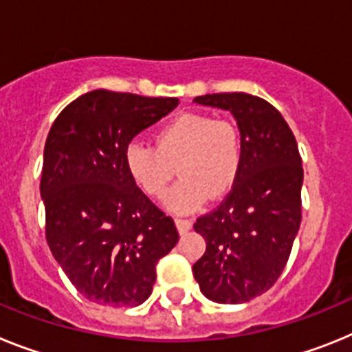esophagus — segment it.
<instances>
[{
    "label": "esophagus",
    "instance_id": "1",
    "mask_svg": "<svg viewBox=\"0 0 352 352\" xmlns=\"http://www.w3.org/2000/svg\"><path fill=\"white\" fill-rule=\"evenodd\" d=\"M175 225H177V230L180 232V234H186V232L191 228V219H182V218H175Z\"/></svg>",
    "mask_w": 352,
    "mask_h": 352
}]
</instances>
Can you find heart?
I'll list each match as a JSON object with an SVG mask.
<instances>
[{
    "label": "heart",
    "mask_w": 352,
    "mask_h": 352,
    "mask_svg": "<svg viewBox=\"0 0 352 352\" xmlns=\"http://www.w3.org/2000/svg\"><path fill=\"white\" fill-rule=\"evenodd\" d=\"M243 159L239 127L201 113H182L166 122L155 131L154 146L131 142L124 152L131 179L152 198L163 197L177 168L180 180L164 200L175 212H191L207 198L225 197L239 179Z\"/></svg>",
    "instance_id": "b5f03b06"
}]
</instances>
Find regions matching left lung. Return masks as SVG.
Here are the masks:
<instances>
[{"instance_id": "8db88e82", "label": "left lung", "mask_w": 352, "mask_h": 352, "mask_svg": "<svg viewBox=\"0 0 352 352\" xmlns=\"http://www.w3.org/2000/svg\"><path fill=\"white\" fill-rule=\"evenodd\" d=\"M195 102L230 111L244 145L232 191L195 223L207 244L195 280L210 301L246 303L271 289L289 261L301 225V155L282 113L261 97L207 94Z\"/></svg>"}]
</instances>
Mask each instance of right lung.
I'll return each instance as SVG.
<instances>
[{"instance_id": "add662e5", "label": "right lung", "mask_w": 352, "mask_h": 352, "mask_svg": "<svg viewBox=\"0 0 352 352\" xmlns=\"http://www.w3.org/2000/svg\"><path fill=\"white\" fill-rule=\"evenodd\" d=\"M177 106L175 97L94 90L51 125L41 180L45 239L70 283L94 303L142 305L159 258L179 241L173 219L124 163L131 140Z\"/></svg>"}]
</instances>
